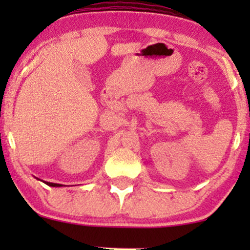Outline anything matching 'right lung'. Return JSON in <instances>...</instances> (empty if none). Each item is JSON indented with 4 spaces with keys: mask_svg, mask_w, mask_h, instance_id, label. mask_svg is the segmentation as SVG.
I'll list each match as a JSON object with an SVG mask.
<instances>
[{
    "mask_svg": "<svg viewBox=\"0 0 250 250\" xmlns=\"http://www.w3.org/2000/svg\"><path fill=\"white\" fill-rule=\"evenodd\" d=\"M45 185L50 186V187H63L62 185H59V183H51V182H44Z\"/></svg>",
    "mask_w": 250,
    "mask_h": 250,
    "instance_id": "right-lung-1",
    "label": "right lung"
}]
</instances>
